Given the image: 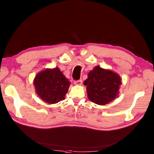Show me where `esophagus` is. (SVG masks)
<instances>
[{
  "mask_svg": "<svg viewBox=\"0 0 154 154\" xmlns=\"http://www.w3.org/2000/svg\"><path fill=\"white\" fill-rule=\"evenodd\" d=\"M74 84L77 85H80L82 84V79H80L78 80H75L74 81Z\"/></svg>",
  "mask_w": 154,
  "mask_h": 154,
  "instance_id": "34e87169",
  "label": "esophagus"
}]
</instances>
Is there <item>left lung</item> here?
Here are the masks:
<instances>
[{
    "label": "left lung",
    "instance_id": "1",
    "mask_svg": "<svg viewBox=\"0 0 154 154\" xmlns=\"http://www.w3.org/2000/svg\"><path fill=\"white\" fill-rule=\"evenodd\" d=\"M121 84L119 75L99 66L88 73V78L84 82L87 86L88 98L99 105H106L115 99Z\"/></svg>",
    "mask_w": 154,
    "mask_h": 154
}]
</instances>
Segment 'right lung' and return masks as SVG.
I'll return each mask as SVG.
<instances>
[{"label": "right lung", "instance_id": "obj_1", "mask_svg": "<svg viewBox=\"0 0 154 154\" xmlns=\"http://www.w3.org/2000/svg\"><path fill=\"white\" fill-rule=\"evenodd\" d=\"M34 84L38 95L48 103L65 99L70 82L58 67L45 69L35 76Z\"/></svg>", "mask_w": 154, "mask_h": 154}]
</instances>
